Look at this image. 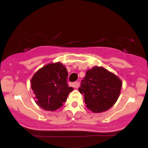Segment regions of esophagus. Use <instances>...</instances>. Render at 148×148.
Returning a JSON list of instances; mask_svg holds the SVG:
<instances>
[{"label": "esophagus", "instance_id": "34e87169", "mask_svg": "<svg viewBox=\"0 0 148 148\" xmlns=\"http://www.w3.org/2000/svg\"><path fill=\"white\" fill-rule=\"evenodd\" d=\"M71 86H72L73 88H77L78 86H79V83L78 82H74V83H72V84H70Z\"/></svg>", "mask_w": 148, "mask_h": 148}]
</instances>
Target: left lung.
Returning a JSON list of instances; mask_svg holds the SVG:
<instances>
[{
    "label": "left lung",
    "instance_id": "8db88e82",
    "mask_svg": "<svg viewBox=\"0 0 148 148\" xmlns=\"http://www.w3.org/2000/svg\"><path fill=\"white\" fill-rule=\"evenodd\" d=\"M122 81L102 67H92L86 72L79 91L84 95L88 109L93 113H101L111 108L118 100Z\"/></svg>",
    "mask_w": 148,
    "mask_h": 148
}]
</instances>
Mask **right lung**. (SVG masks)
<instances>
[{"mask_svg":"<svg viewBox=\"0 0 148 148\" xmlns=\"http://www.w3.org/2000/svg\"><path fill=\"white\" fill-rule=\"evenodd\" d=\"M67 69L61 62L49 63L35 72L31 79V88L35 102L46 111L60 108L74 88L67 83Z\"/></svg>","mask_w":148,"mask_h":148,"instance_id":"1","label":"right lung"}]
</instances>
